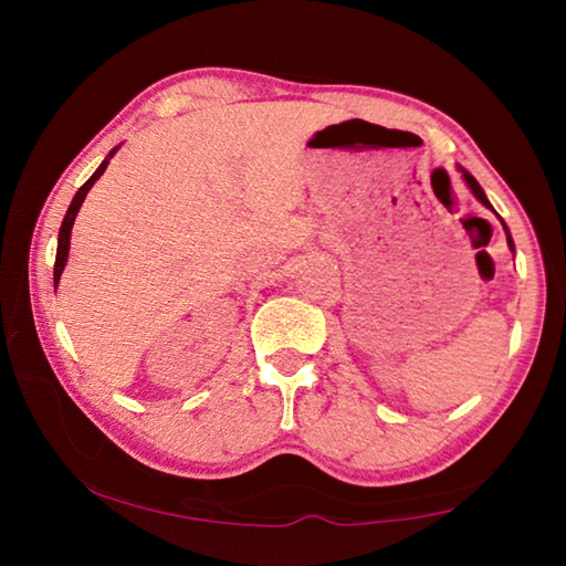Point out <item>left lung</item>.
I'll use <instances>...</instances> for the list:
<instances>
[{
  "label": "left lung",
  "mask_w": 566,
  "mask_h": 566,
  "mask_svg": "<svg viewBox=\"0 0 566 566\" xmlns=\"http://www.w3.org/2000/svg\"><path fill=\"white\" fill-rule=\"evenodd\" d=\"M459 169H462V167H459ZM462 177H464V181H467V187L469 189H472V195L479 199V202H482L486 209H492V205H490V199H486V195H484V189L482 187H479V181L472 177V175H469V171L467 169H462ZM492 212H494V209H492ZM504 224V222H502ZM504 232H506V244H510V249H512V252H514V242H512V234H510V229H506V224H504Z\"/></svg>",
  "instance_id": "1"
}]
</instances>
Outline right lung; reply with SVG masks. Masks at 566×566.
<instances>
[{"mask_svg":"<svg viewBox=\"0 0 566 566\" xmlns=\"http://www.w3.org/2000/svg\"><path fill=\"white\" fill-rule=\"evenodd\" d=\"M119 147H114L109 155H107V159L102 161L99 165V169L94 171V175L84 181V185L80 187V191H76L74 195V199H72V205H70V209H66V214H64V219H62V227H60V242H56V260H54V286H56V282H60V276H62V272H64V264H66V256H70V237H72V224H74V217H76V212H80V207H82V202H84V197H87V191L92 189V185L94 181H97L102 175H104V169H107V165H109V159L114 157V151H117Z\"/></svg>","mask_w":566,"mask_h":566,"instance_id":"right-lung-1","label":"right lung"}]
</instances>
